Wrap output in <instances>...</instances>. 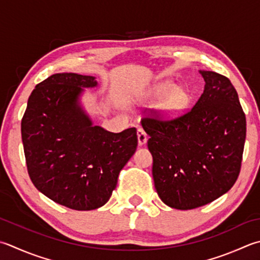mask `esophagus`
<instances>
[{
  "label": "esophagus",
  "instance_id": "34e87169",
  "mask_svg": "<svg viewBox=\"0 0 260 260\" xmlns=\"http://www.w3.org/2000/svg\"><path fill=\"white\" fill-rule=\"evenodd\" d=\"M137 139H139V144L144 145L147 141V135L143 128H137Z\"/></svg>",
  "mask_w": 260,
  "mask_h": 260
}]
</instances>
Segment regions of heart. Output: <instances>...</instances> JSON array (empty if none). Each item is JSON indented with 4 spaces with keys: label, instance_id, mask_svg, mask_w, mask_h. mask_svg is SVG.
<instances>
[{
    "label": "heart",
    "instance_id": "heart-1",
    "mask_svg": "<svg viewBox=\"0 0 260 260\" xmlns=\"http://www.w3.org/2000/svg\"><path fill=\"white\" fill-rule=\"evenodd\" d=\"M147 100L151 104H159L166 100L162 105V114L167 118L179 117L188 105V95L184 90H180L179 85L174 82H162L152 88L146 94Z\"/></svg>",
    "mask_w": 260,
    "mask_h": 260
}]
</instances>
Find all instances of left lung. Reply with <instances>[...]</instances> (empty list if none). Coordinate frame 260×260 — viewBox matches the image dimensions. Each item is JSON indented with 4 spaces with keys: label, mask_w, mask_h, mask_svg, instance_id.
Returning <instances> with one entry per match:
<instances>
[{
    "label": "left lung",
    "mask_w": 260,
    "mask_h": 260,
    "mask_svg": "<svg viewBox=\"0 0 260 260\" xmlns=\"http://www.w3.org/2000/svg\"><path fill=\"white\" fill-rule=\"evenodd\" d=\"M204 92L178 118H146L154 186L166 205L192 210L231 189L240 172L246 116L235 86L225 76L200 71Z\"/></svg>",
    "instance_id": "obj_1"
}]
</instances>
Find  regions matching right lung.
Masks as SVG:
<instances>
[{"label": "right lung", "instance_id": "add662e5", "mask_svg": "<svg viewBox=\"0 0 260 260\" xmlns=\"http://www.w3.org/2000/svg\"><path fill=\"white\" fill-rule=\"evenodd\" d=\"M94 76L56 73L36 85L21 121L30 179L57 204L76 211L105 205L135 153L136 128L111 133L93 125L81 105Z\"/></svg>", "mask_w": 260, "mask_h": 260}]
</instances>
